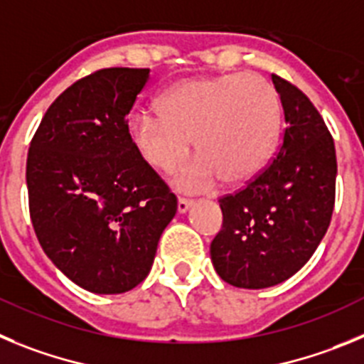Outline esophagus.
<instances>
[{
    "instance_id": "obj_1",
    "label": "esophagus",
    "mask_w": 364,
    "mask_h": 364,
    "mask_svg": "<svg viewBox=\"0 0 364 364\" xmlns=\"http://www.w3.org/2000/svg\"><path fill=\"white\" fill-rule=\"evenodd\" d=\"M192 205H194V201H192V199L179 198L178 199V212L179 214H185V212H188L190 208H192Z\"/></svg>"
}]
</instances>
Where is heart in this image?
<instances>
[{"label":"heart","instance_id":"b5f03b06","mask_svg":"<svg viewBox=\"0 0 364 364\" xmlns=\"http://www.w3.org/2000/svg\"><path fill=\"white\" fill-rule=\"evenodd\" d=\"M281 103L259 74L196 77L159 96L158 114L137 112L129 136L143 159L170 172L186 159L194 139L199 158L176 176L186 192H203L219 178L228 185L255 178L276 150Z\"/></svg>","mask_w":364,"mask_h":364}]
</instances>
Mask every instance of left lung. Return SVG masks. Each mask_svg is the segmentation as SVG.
Listing matches in <instances>:
<instances>
[{"instance_id":"1","label":"left lung","mask_w":364,"mask_h":364,"mask_svg":"<svg viewBox=\"0 0 364 364\" xmlns=\"http://www.w3.org/2000/svg\"><path fill=\"white\" fill-rule=\"evenodd\" d=\"M284 112L283 145L237 194L219 199L223 227L210 257L237 288L276 287L312 257L336 199V146L325 121L292 83L272 76Z\"/></svg>"}]
</instances>
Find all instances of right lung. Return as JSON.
<instances>
[{"instance_id": "1", "label": "right lung", "mask_w": 364, "mask_h": 364, "mask_svg": "<svg viewBox=\"0 0 364 364\" xmlns=\"http://www.w3.org/2000/svg\"><path fill=\"white\" fill-rule=\"evenodd\" d=\"M149 68H103L68 87L28 149L31 219L48 259L94 294L149 276L178 199L129 136L127 116Z\"/></svg>"}]
</instances>
